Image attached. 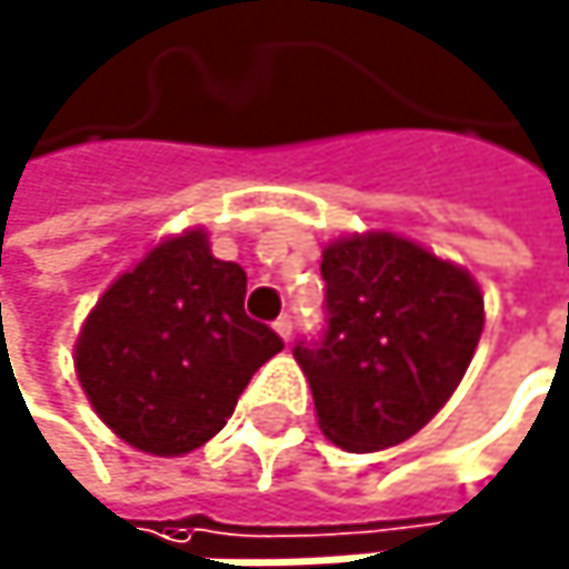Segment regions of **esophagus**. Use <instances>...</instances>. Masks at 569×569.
Wrapping results in <instances>:
<instances>
[{
    "label": "esophagus",
    "instance_id": "34e87169",
    "mask_svg": "<svg viewBox=\"0 0 569 569\" xmlns=\"http://www.w3.org/2000/svg\"><path fill=\"white\" fill-rule=\"evenodd\" d=\"M272 330H276L282 340H290V337H293V320H290V317H279V320L272 323Z\"/></svg>",
    "mask_w": 569,
    "mask_h": 569
}]
</instances>
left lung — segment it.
Returning <instances> with one entry per match:
<instances>
[{
	"mask_svg": "<svg viewBox=\"0 0 569 569\" xmlns=\"http://www.w3.org/2000/svg\"><path fill=\"white\" fill-rule=\"evenodd\" d=\"M327 333L293 347L320 431L381 452L421 431L466 378L486 303L469 269L395 232L333 239L320 262Z\"/></svg>",
	"mask_w": 569,
	"mask_h": 569,
	"instance_id": "obj_1",
	"label": "left lung"
}]
</instances>
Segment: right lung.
<instances>
[{
  "instance_id": "1",
  "label": "right lung",
  "mask_w": 569,
  "mask_h": 569,
  "mask_svg": "<svg viewBox=\"0 0 569 569\" xmlns=\"http://www.w3.org/2000/svg\"><path fill=\"white\" fill-rule=\"evenodd\" d=\"M246 269L194 226L154 242L87 313L73 368L97 418L131 449L174 459L222 431L282 340L246 317Z\"/></svg>"
}]
</instances>
